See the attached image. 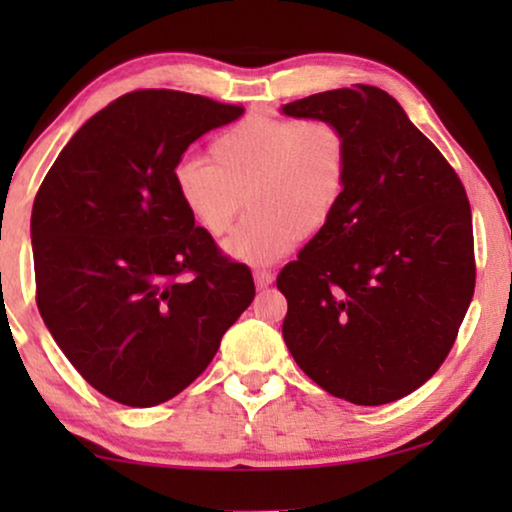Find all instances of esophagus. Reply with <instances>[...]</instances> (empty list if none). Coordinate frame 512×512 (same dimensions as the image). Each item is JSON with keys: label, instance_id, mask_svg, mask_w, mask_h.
<instances>
[{"label": "esophagus", "instance_id": "1", "mask_svg": "<svg viewBox=\"0 0 512 512\" xmlns=\"http://www.w3.org/2000/svg\"><path fill=\"white\" fill-rule=\"evenodd\" d=\"M254 282L258 289H268V286L275 282V275H272L270 270H256L254 272Z\"/></svg>", "mask_w": 512, "mask_h": 512}]
</instances>
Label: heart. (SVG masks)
Instances as JSON below:
<instances>
[{
  "mask_svg": "<svg viewBox=\"0 0 512 512\" xmlns=\"http://www.w3.org/2000/svg\"><path fill=\"white\" fill-rule=\"evenodd\" d=\"M209 160L174 165V193L195 226L228 233L223 249L235 261L270 265L305 237L331 226L347 195L352 139L331 118L247 116L219 132Z\"/></svg>",
  "mask_w": 512,
  "mask_h": 512,
  "instance_id": "heart-1",
  "label": "heart"
}]
</instances>
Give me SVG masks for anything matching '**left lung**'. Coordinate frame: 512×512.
Returning <instances> with one entry per match:
<instances>
[{
    "instance_id": "8db88e82",
    "label": "left lung",
    "mask_w": 512,
    "mask_h": 512,
    "mask_svg": "<svg viewBox=\"0 0 512 512\" xmlns=\"http://www.w3.org/2000/svg\"><path fill=\"white\" fill-rule=\"evenodd\" d=\"M284 114L331 118L352 139L338 216L277 277L289 303L284 342L328 394L398 401L443 366L471 305L466 188L382 88L326 90Z\"/></svg>"
}]
</instances>
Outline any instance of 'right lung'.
<instances>
[{"mask_svg":"<svg viewBox=\"0 0 512 512\" xmlns=\"http://www.w3.org/2000/svg\"><path fill=\"white\" fill-rule=\"evenodd\" d=\"M240 104L132 90L76 130L32 207L37 307L90 387L130 408L184 391L256 296L251 270L195 226L172 172Z\"/></svg>","mask_w":512,"mask_h":512,"instance_id":"1","label":"right lung"}]
</instances>
